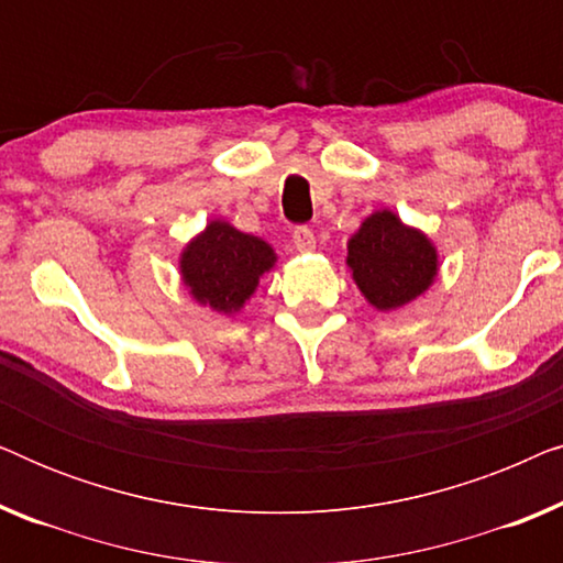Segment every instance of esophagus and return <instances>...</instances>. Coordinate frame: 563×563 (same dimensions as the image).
Returning <instances> with one entry per match:
<instances>
[{"label":"esophagus","mask_w":563,"mask_h":563,"mask_svg":"<svg viewBox=\"0 0 563 563\" xmlns=\"http://www.w3.org/2000/svg\"><path fill=\"white\" fill-rule=\"evenodd\" d=\"M291 241H295V249H297V251H302V253L312 251V249H314V233H312V228L297 225L295 233H291Z\"/></svg>","instance_id":"esophagus-1"}]
</instances>
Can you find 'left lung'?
<instances>
[{
	"label": "left lung",
	"mask_w": 563,
	"mask_h": 563,
	"mask_svg": "<svg viewBox=\"0 0 563 563\" xmlns=\"http://www.w3.org/2000/svg\"><path fill=\"white\" fill-rule=\"evenodd\" d=\"M349 266L376 310H395L422 295L438 272L435 249L397 214L374 212L349 243Z\"/></svg>",
	"instance_id": "1"
}]
</instances>
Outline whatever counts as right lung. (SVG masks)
<instances>
[{
  "instance_id": "obj_1",
  "label": "right lung",
  "mask_w": 563,
  "mask_h": 563,
  "mask_svg": "<svg viewBox=\"0 0 563 563\" xmlns=\"http://www.w3.org/2000/svg\"><path fill=\"white\" fill-rule=\"evenodd\" d=\"M274 258L261 238L245 235L228 222H210L184 251L181 276L197 302L228 314L241 310Z\"/></svg>"
}]
</instances>
